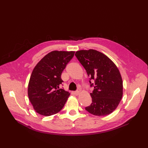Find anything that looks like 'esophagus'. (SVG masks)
Segmentation results:
<instances>
[{
  "label": "esophagus",
  "mask_w": 148,
  "mask_h": 148,
  "mask_svg": "<svg viewBox=\"0 0 148 148\" xmlns=\"http://www.w3.org/2000/svg\"><path fill=\"white\" fill-rule=\"evenodd\" d=\"M79 93H80V91H75V92H74V94L75 95H76V96H78V95H79Z\"/></svg>",
  "instance_id": "1"
}]
</instances>
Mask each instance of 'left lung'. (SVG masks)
I'll return each instance as SVG.
<instances>
[{
  "label": "left lung",
  "mask_w": 148,
  "mask_h": 148,
  "mask_svg": "<svg viewBox=\"0 0 148 148\" xmlns=\"http://www.w3.org/2000/svg\"><path fill=\"white\" fill-rule=\"evenodd\" d=\"M75 56L90 79L95 80V89L90 93L92 103L85 109L96 116L110 114L123 96V80L118 67L108 57L94 49L78 51Z\"/></svg>",
  "instance_id": "8db88e82"
}]
</instances>
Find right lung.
Returning a JSON list of instances; mask_svg holds the SVG:
<instances>
[{
  "instance_id": "obj_1",
  "label": "right lung",
  "mask_w": 148,
  "mask_h": 148,
  "mask_svg": "<svg viewBox=\"0 0 148 148\" xmlns=\"http://www.w3.org/2000/svg\"><path fill=\"white\" fill-rule=\"evenodd\" d=\"M74 51H53L34 68L28 83V95L33 109L44 116L60 112L70 93L59 88L62 71L74 56Z\"/></svg>"
}]
</instances>
